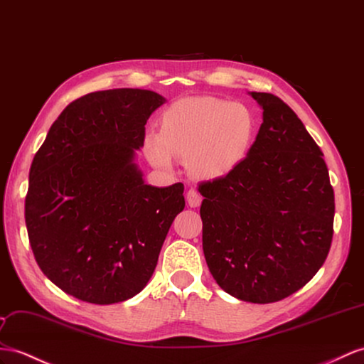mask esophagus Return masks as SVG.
I'll list each match as a JSON object with an SVG mask.
<instances>
[{"mask_svg":"<svg viewBox=\"0 0 364 364\" xmlns=\"http://www.w3.org/2000/svg\"><path fill=\"white\" fill-rule=\"evenodd\" d=\"M186 200H188V204L191 208H198L201 203V195L195 189H189L188 193H186Z\"/></svg>","mask_w":364,"mask_h":364,"instance_id":"34e87169","label":"esophagus"}]
</instances>
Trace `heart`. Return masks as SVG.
I'll return each mask as SVG.
<instances>
[{
    "label": "heart",
    "instance_id": "b5f03b06",
    "mask_svg": "<svg viewBox=\"0 0 364 364\" xmlns=\"http://www.w3.org/2000/svg\"><path fill=\"white\" fill-rule=\"evenodd\" d=\"M257 136V117L241 102L189 97L167 107L160 134L144 136V154L158 169L171 171L175 155L188 156L189 171L217 180L245 161Z\"/></svg>",
    "mask_w": 364,
    "mask_h": 364
}]
</instances>
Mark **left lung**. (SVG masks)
Instances as JSON below:
<instances>
[{"label": "left lung", "mask_w": 364, "mask_h": 364, "mask_svg": "<svg viewBox=\"0 0 364 364\" xmlns=\"http://www.w3.org/2000/svg\"><path fill=\"white\" fill-rule=\"evenodd\" d=\"M263 123L245 161L200 184L203 252L238 300L274 303L318 272L333 234V189L323 152L283 100L250 92Z\"/></svg>", "instance_id": "left-lung-1"}]
</instances>
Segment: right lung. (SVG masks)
Masks as SVG:
<instances>
[{
  "instance_id": "right-lung-1",
  "label": "right lung",
  "mask_w": 364,
  "mask_h": 364,
  "mask_svg": "<svg viewBox=\"0 0 364 364\" xmlns=\"http://www.w3.org/2000/svg\"><path fill=\"white\" fill-rule=\"evenodd\" d=\"M164 97L92 92L61 112L29 172L24 217L36 263L61 291L93 304L129 300L151 279L184 186L146 184L135 163Z\"/></svg>"
}]
</instances>
